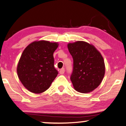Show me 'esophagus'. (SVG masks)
Returning <instances> with one entry per match:
<instances>
[{
    "mask_svg": "<svg viewBox=\"0 0 126 126\" xmlns=\"http://www.w3.org/2000/svg\"><path fill=\"white\" fill-rule=\"evenodd\" d=\"M64 72H65V69L64 68H62V69H60V74H64Z\"/></svg>",
    "mask_w": 126,
    "mask_h": 126,
    "instance_id": "esophagus-1",
    "label": "esophagus"
}]
</instances>
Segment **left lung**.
<instances>
[{"label":"left lung","instance_id":"obj_1","mask_svg":"<svg viewBox=\"0 0 126 126\" xmlns=\"http://www.w3.org/2000/svg\"><path fill=\"white\" fill-rule=\"evenodd\" d=\"M68 48L74 60L71 76L74 89L86 94L99 86L105 74L102 55L92 44L78 41L68 44Z\"/></svg>","mask_w":126,"mask_h":126}]
</instances>
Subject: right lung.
Returning <instances> with one entry per match:
<instances>
[{
	"label": "right lung",
	"mask_w": 126,
	"mask_h": 126,
	"mask_svg": "<svg viewBox=\"0 0 126 126\" xmlns=\"http://www.w3.org/2000/svg\"><path fill=\"white\" fill-rule=\"evenodd\" d=\"M58 43L35 41L23 51L17 72L21 83L28 91L41 94L47 90L58 72L54 68L53 54Z\"/></svg>",
	"instance_id": "right-lung-1"
}]
</instances>
